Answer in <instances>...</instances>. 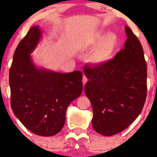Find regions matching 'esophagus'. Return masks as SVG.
<instances>
[{
	"mask_svg": "<svg viewBox=\"0 0 157 157\" xmlns=\"http://www.w3.org/2000/svg\"><path fill=\"white\" fill-rule=\"evenodd\" d=\"M87 81H88V78H87V77L86 76H83V79H82V81H83V85H85V84H86V83L87 82Z\"/></svg>",
	"mask_w": 157,
	"mask_h": 157,
	"instance_id": "esophagus-1",
	"label": "esophagus"
}]
</instances>
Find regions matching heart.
<instances>
[{
	"mask_svg": "<svg viewBox=\"0 0 157 157\" xmlns=\"http://www.w3.org/2000/svg\"><path fill=\"white\" fill-rule=\"evenodd\" d=\"M89 45L96 47L91 56V60L94 63H101L108 61L112 56L118 45L117 36L114 33H106L99 32L89 40Z\"/></svg>",
	"mask_w": 157,
	"mask_h": 157,
	"instance_id": "obj_1",
	"label": "heart"
}]
</instances>
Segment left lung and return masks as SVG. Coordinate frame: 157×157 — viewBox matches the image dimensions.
<instances>
[{
  "label": "left lung",
  "instance_id": "8db88e82",
  "mask_svg": "<svg viewBox=\"0 0 157 157\" xmlns=\"http://www.w3.org/2000/svg\"><path fill=\"white\" fill-rule=\"evenodd\" d=\"M124 48L113 59L84 66L85 94L93 109L92 126L104 136L125 129L138 117L147 98V69L140 41L130 28Z\"/></svg>",
  "mask_w": 157,
  "mask_h": 157
}]
</instances>
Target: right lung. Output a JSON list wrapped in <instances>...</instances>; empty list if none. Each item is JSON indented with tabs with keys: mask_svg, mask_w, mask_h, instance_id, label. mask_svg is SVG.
I'll return each mask as SVG.
<instances>
[{
	"mask_svg": "<svg viewBox=\"0 0 157 157\" xmlns=\"http://www.w3.org/2000/svg\"><path fill=\"white\" fill-rule=\"evenodd\" d=\"M40 38L39 27H32L15 51L9 73L10 106L25 128L51 136L62 129L68 106L82 93V73L36 67L30 54Z\"/></svg>",
	"mask_w": 157,
	"mask_h": 157,
	"instance_id": "right-lung-1",
	"label": "right lung"
}]
</instances>
